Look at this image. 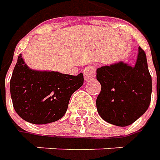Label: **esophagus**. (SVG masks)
I'll return each instance as SVG.
<instances>
[{"label":"esophagus","instance_id":"34e87169","mask_svg":"<svg viewBox=\"0 0 160 160\" xmlns=\"http://www.w3.org/2000/svg\"><path fill=\"white\" fill-rule=\"evenodd\" d=\"M84 77H85V80L88 81V80L94 79L96 76V69H95V67L89 65L87 68H85V69L83 71Z\"/></svg>","mask_w":160,"mask_h":160}]
</instances>
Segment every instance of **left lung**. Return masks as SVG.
<instances>
[{"instance_id":"left-lung-1","label":"left lung","mask_w":160,"mask_h":160,"mask_svg":"<svg viewBox=\"0 0 160 160\" xmlns=\"http://www.w3.org/2000/svg\"><path fill=\"white\" fill-rule=\"evenodd\" d=\"M101 92L96 104L105 122L119 127L130 125L147 111L151 102L152 77L141 47L134 67L123 62L97 69Z\"/></svg>"}]
</instances>
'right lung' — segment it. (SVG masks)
Segmentation results:
<instances>
[{
    "label": "right lung",
    "mask_w": 160,
    "mask_h": 160,
    "mask_svg": "<svg viewBox=\"0 0 160 160\" xmlns=\"http://www.w3.org/2000/svg\"><path fill=\"white\" fill-rule=\"evenodd\" d=\"M83 83L82 73L74 76L32 69L20 54L10 80L12 105L17 114L28 122H53L64 116L72 94Z\"/></svg>",
    "instance_id": "obj_1"
}]
</instances>
